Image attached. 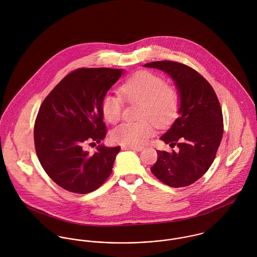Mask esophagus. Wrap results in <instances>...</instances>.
<instances>
[{
	"label": "esophagus",
	"mask_w": 257,
	"mask_h": 257,
	"mask_svg": "<svg viewBox=\"0 0 257 257\" xmlns=\"http://www.w3.org/2000/svg\"><path fill=\"white\" fill-rule=\"evenodd\" d=\"M122 148L124 149H132L135 151H142L145 149L144 147H136V146H122Z\"/></svg>",
	"instance_id": "esophagus-1"
}]
</instances>
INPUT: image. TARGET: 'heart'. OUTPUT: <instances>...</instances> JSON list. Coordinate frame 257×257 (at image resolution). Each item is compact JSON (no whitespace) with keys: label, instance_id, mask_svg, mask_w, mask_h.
<instances>
[{"label":"heart","instance_id":"heart-1","mask_svg":"<svg viewBox=\"0 0 257 257\" xmlns=\"http://www.w3.org/2000/svg\"><path fill=\"white\" fill-rule=\"evenodd\" d=\"M121 96L130 101H141L139 121H125L114 127L111 139L125 146H144L155 134L153 118L158 124H166L175 116L178 97L165 80L150 71H140L126 79L120 86ZM102 113L110 123L117 122L122 114L123 101L120 96L108 94L101 105Z\"/></svg>","mask_w":257,"mask_h":257}]
</instances>
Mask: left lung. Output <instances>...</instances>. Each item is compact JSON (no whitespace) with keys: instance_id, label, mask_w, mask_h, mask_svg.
Listing matches in <instances>:
<instances>
[{"instance_id":"obj_1","label":"left lung","mask_w":257,"mask_h":257,"mask_svg":"<svg viewBox=\"0 0 257 257\" xmlns=\"http://www.w3.org/2000/svg\"><path fill=\"white\" fill-rule=\"evenodd\" d=\"M170 76L177 90L178 116L160 140L178 151H157L150 168L161 182L179 188L196 182L212 165L223 134L222 112L209 82L191 67L174 61L144 65Z\"/></svg>"}]
</instances>
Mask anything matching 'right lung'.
Returning <instances> with one entry per match:
<instances>
[{
	"label": "right lung",
	"instance_id": "add662e5",
	"mask_svg": "<svg viewBox=\"0 0 257 257\" xmlns=\"http://www.w3.org/2000/svg\"><path fill=\"white\" fill-rule=\"evenodd\" d=\"M123 69L80 68L64 77L44 99L35 124V146L47 175L63 189L86 194L110 176L120 147L100 145L90 154L87 143L106 137L102 101Z\"/></svg>",
	"mask_w": 257,
	"mask_h": 257
}]
</instances>
